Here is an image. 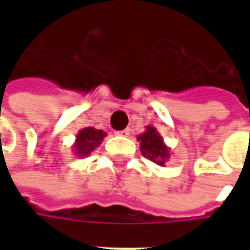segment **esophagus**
<instances>
[{"label": "esophagus", "mask_w": 250, "mask_h": 250, "mask_svg": "<svg viewBox=\"0 0 250 250\" xmlns=\"http://www.w3.org/2000/svg\"><path fill=\"white\" fill-rule=\"evenodd\" d=\"M116 135H120V136H128V135H130V128H125V130L118 131V132H116Z\"/></svg>", "instance_id": "esophagus-1"}]
</instances>
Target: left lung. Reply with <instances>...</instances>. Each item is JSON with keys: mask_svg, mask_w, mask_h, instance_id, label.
<instances>
[{"mask_svg": "<svg viewBox=\"0 0 250 250\" xmlns=\"http://www.w3.org/2000/svg\"><path fill=\"white\" fill-rule=\"evenodd\" d=\"M138 141L141 145L142 155L157 163L158 166H165L170 159L171 148L165 143L162 135L154 125H146L145 132L138 135Z\"/></svg>", "mask_w": 250, "mask_h": 250, "instance_id": "1", "label": "left lung"}]
</instances>
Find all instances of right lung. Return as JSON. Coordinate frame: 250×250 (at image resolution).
<instances>
[{
  "label": "right lung",
  "instance_id": "obj_1",
  "mask_svg": "<svg viewBox=\"0 0 250 250\" xmlns=\"http://www.w3.org/2000/svg\"><path fill=\"white\" fill-rule=\"evenodd\" d=\"M107 135L103 130H96L93 127H85L76 134L75 143L72 145V152L77 158L88 157L93 150H96Z\"/></svg>",
  "mask_w": 250,
  "mask_h": 250
}]
</instances>
